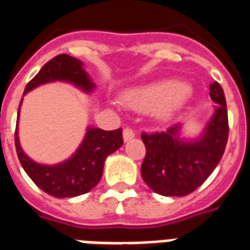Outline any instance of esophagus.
Wrapping results in <instances>:
<instances>
[{
	"mask_svg": "<svg viewBox=\"0 0 250 250\" xmlns=\"http://www.w3.org/2000/svg\"><path fill=\"white\" fill-rule=\"evenodd\" d=\"M135 136V131L132 128H129V127H125L123 129V139H125V142H128L131 139Z\"/></svg>",
	"mask_w": 250,
	"mask_h": 250,
	"instance_id": "34e87169",
	"label": "esophagus"
}]
</instances>
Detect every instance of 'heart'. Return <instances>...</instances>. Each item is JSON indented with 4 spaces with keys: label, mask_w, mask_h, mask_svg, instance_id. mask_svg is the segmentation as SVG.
<instances>
[{
    "label": "heart",
    "mask_w": 250,
    "mask_h": 250,
    "mask_svg": "<svg viewBox=\"0 0 250 250\" xmlns=\"http://www.w3.org/2000/svg\"><path fill=\"white\" fill-rule=\"evenodd\" d=\"M190 94V89L177 80H167L148 86L128 90L123 100L128 106L139 111H155L163 108L164 112L181 104Z\"/></svg>",
    "instance_id": "heart-1"
}]
</instances>
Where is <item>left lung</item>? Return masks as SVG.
<instances>
[{
	"label": "left lung",
	"mask_w": 250,
	"mask_h": 250,
	"mask_svg": "<svg viewBox=\"0 0 250 250\" xmlns=\"http://www.w3.org/2000/svg\"><path fill=\"white\" fill-rule=\"evenodd\" d=\"M209 97L216 102L214 117L197 142H181V125H170L161 132L142 133L146 150L142 177L155 193L165 197H185L193 193L222 160L229 125L224 91L216 81L209 85Z\"/></svg>",
	"instance_id": "left-lung-1"
}]
</instances>
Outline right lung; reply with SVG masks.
<instances>
[{"label":"right lung","mask_w":250,"mask_h":250,"mask_svg":"<svg viewBox=\"0 0 250 250\" xmlns=\"http://www.w3.org/2000/svg\"><path fill=\"white\" fill-rule=\"evenodd\" d=\"M56 80L70 81L86 91L93 89V83L83 69V62L69 55L62 53L45 62L39 73L27 83L24 93L42 83ZM18 119L14 142L21 165L38 188L56 198L77 197L90 191L100 182L106 157L121 148L123 144L122 128L112 131L89 128L83 144L72 159L55 167L39 165L28 159L19 146Z\"/></svg>","instance_id":"1"}]
</instances>
